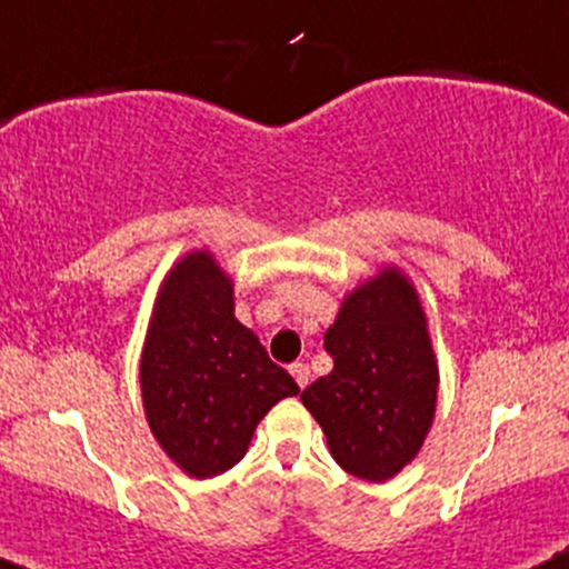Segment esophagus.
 Returning a JSON list of instances; mask_svg holds the SVG:
<instances>
[{"instance_id":"esophagus-1","label":"esophagus","mask_w":569,"mask_h":569,"mask_svg":"<svg viewBox=\"0 0 569 569\" xmlns=\"http://www.w3.org/2000/svg\"><path fill=\"white\" fill-rule=\"evenodd\" d=\"M289 372H291V376H295V380H297L299 389H305V386H308V380H310V370H308V365H302V361H295V365L289 367Z\"/></svg>"}]
</instances>
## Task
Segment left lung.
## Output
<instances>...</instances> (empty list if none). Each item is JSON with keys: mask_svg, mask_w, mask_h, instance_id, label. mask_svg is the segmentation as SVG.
Returning a JSON list of instances; mask_svg holds the SVG:
<instances>
[{"mask_svg": "<svg viewBox=\"0 0 569 569\" xmlns=\"http://www.w3.org/2000/svg\"><path fill=\"white\" fill-rule=\"evenodd\" d=\"M335 370L302 391L337 465L383 483L418 457L435 421L440 370L413 280L386 264L342 297L323 335Z\"/></svg>", "mask_w": 569, "mask_h": 569, "instance_id": "8db88e82", "label": "left lung"}]
</instances>
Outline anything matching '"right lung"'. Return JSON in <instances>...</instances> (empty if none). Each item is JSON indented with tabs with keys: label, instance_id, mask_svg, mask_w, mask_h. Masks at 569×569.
<instances>
[{
	"label": "right lung",
	"instance_id": "obj_1",
	"mask_svg": "<svg viewBox=\"0 0 569 569\" xmlns=\"http://www.w3.org/2000/svg\"><path fill=\"white\" fill-rule=\"evenodd\" d=\"M151 435L180 472L213 478L246 457L295 378L234 318V283L208 248L180 256L153 299L140 356Z\"/></svg>",
	"mask_w": 569,
	"mask_h": 569
}]
</instances>
